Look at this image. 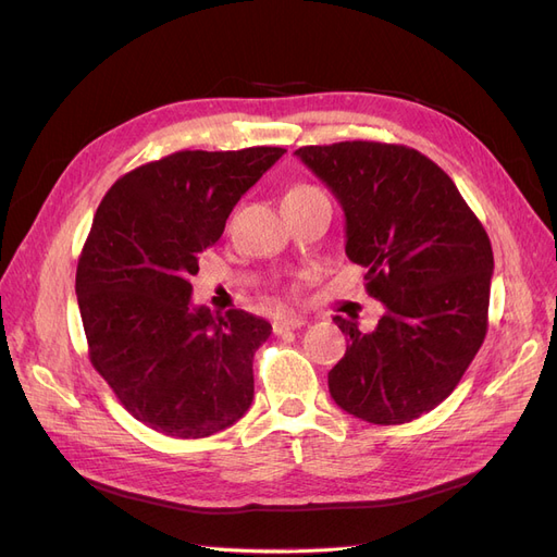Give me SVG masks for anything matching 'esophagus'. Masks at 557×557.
I'll return each mask as SVG.
<instances>
[{
  "label": "esophagus",
  "mask_w": 557,
  "mask_h": 557,
  "mask_svg": "<svg viewBox=\"0 0 557 557\" xmlns=\"http://www.w3.org/2000/svg\"><path fill=\"white\" fill-rule=\"evenodd\" d=\"M301 325H307V318L305 315L288 313V315H278L274 320L272 327H274V334H283V332H288V330H297Z\"/></svg>",
  "instance_id": "esophagus-1"
}]
</instances>
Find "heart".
Segmentation results:
<instances>
[{"label":"heart","instance_id":"obj_1","mask_svg":"<svg viewBox=\"0 0 557 557\" xmlns=\"http://www.w3.org/2000/svg\"><path fill=\"white\" fill-rule=\"evenodd\" d=\"M311 193H323V190L315 188V185H311V183H297V185H293L285 197H301V195H311Z\"/></svg>","mask_w":557,"mask_h":557}]
</instances>
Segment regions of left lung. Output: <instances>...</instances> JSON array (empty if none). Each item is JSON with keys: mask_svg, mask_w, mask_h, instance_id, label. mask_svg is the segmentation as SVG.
I'll return each instance as SVG.
<instances>
[{"mask_svg": "<svg viewBox=\"0 0 557 557\" xmlns=\"http://www.w3.org/2000/svg\"><path fill=\"white\" fill-rule=\"evenodd\" d=\"M295 156L339 199L346 256L385 307L372 332L334 315L348 346L330 395L367 423H411L455 391L485 339L491 239L450 176L413 148L342 141Z\"/></svg>", "mask_w": 557, "mask_h": 557, "instance_id": "1", "label": "left lung"}]
</instances>
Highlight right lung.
I'll use <instances>...</instances> for the list:
<instances>
[{"label": "right lung", "mask_w": 557, "mask_h": 557, "mask_svg": "<svg viewBox=\"0 0 557 557\" xmlns=\"http://www.w3.org/2000/svg\"><path fill=\"white\" fill-rule=\"evenodd\" d=\"M285 148L178 150L117 178L81 250L76 295L88 356L117 401L176 440L221 432L252 401L264 318L193 307L199 252Z\"/></svg>", "instance_id": "add662e5"}]
</instances>
